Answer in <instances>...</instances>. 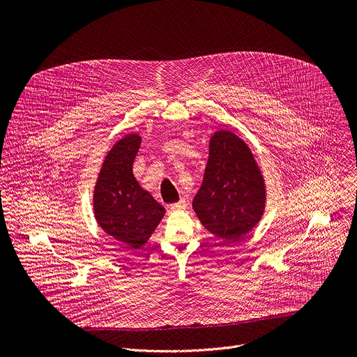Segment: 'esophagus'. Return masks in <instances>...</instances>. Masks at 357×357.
Instances as JSON below:
<instances>
[{
	"label": "esophagus",
	"instance_id": "34e87169",
	"mask_svg": "<svg viewBox=\"0 0 357 357\" xmlns=\"http://www.w3.org/2000/svg\"><path fill=\"white\" fill-rule=\"evenodd\" d=\"M185 208H186L185 199H181L179 202L172 203V205H169V209H171V211H182V209H185Z\"/></svg>",
	"mask_w": 357,
	"mask_h": 357
}]
</instances>
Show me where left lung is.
Segmentation results:
<instances>
[{"label":"left lung","mask_w":357,"mask_h":357,"mask_svg":"<svg viewBox=\"0 0 357 357\" xmlns=\"http://www.w3.org/2000/svg\"><path fill=\"white\" fill-rule=\"evenodd\" d=\"M264 205V181L250 148L230 131L215 132L192 203L202 225L220 238L236 241L259 223Z\"/></svg>","instance_id":"1"}]
</instances>
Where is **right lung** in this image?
Returning <instances> with one entry per match:
<instances>
[{
    "instance_id": "obj_1",
    "label": "right lung",
    "mask_w": 357,
    "mask_h": 357,
    "mask_svg": "<svg viewBox=\"0 0 357 357\" xmlns=\"http://www.w3.org/2000/svg\"><path fill=\"white\" fill-rule=\"evenodd\" d=\"M139 144L137 134L120 139L107 154L94 188V215L98 225L131 248L146 243L165 213L132 175Z\"/></svg>"
}]
</instances>
